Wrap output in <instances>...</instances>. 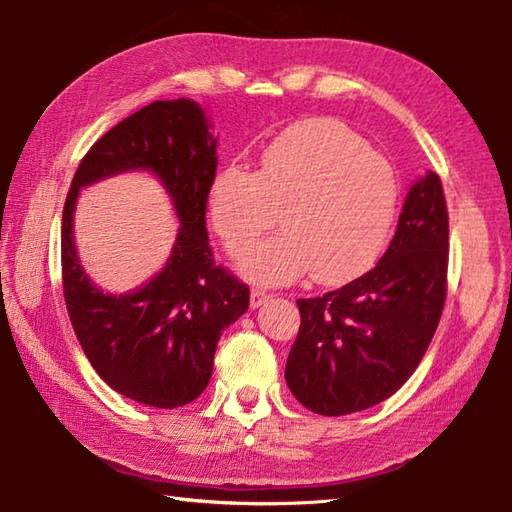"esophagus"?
<instances>
[{
	"label": "esophagus",
	"instance_id": "34e87169",
	"mask_svg": "<svg viewBox=\"0 0 512 512\" xmlns=\"http://www.w3.org/2000/svg\"><path fill=\"white\" fill-rule=\"evenodd\" d=\"M270 299V292H266V290H259V288H255V290H250V308H259V306H264V303Z\"/></svg>",
	"mask_w": 512,
	"mask_h": 512
}]
</instances>
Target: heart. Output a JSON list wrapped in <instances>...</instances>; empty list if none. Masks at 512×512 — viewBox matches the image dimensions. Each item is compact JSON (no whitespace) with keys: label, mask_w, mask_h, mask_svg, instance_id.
I'll return each mask as SVG.
<instances>
[{"label":"heart","mask_w":512,"mask_h":512,"mask_svg":"<svg viewBox=\"0 0 512 512\" xmlns=\"http://www.w3.org/2000/svg\"><path fill=\"white\" fill-rule=\"evenodd\" d=\"M400 182L394 165L332 118L286 129L262 154L259 171L224 167L209 191L215 233L233 255L279 222L284 233L242 257L259 284H288L312 270L319 284L361 273L383 250Z\"/></svg>","instance_id":"heart-1"}]
</instances>
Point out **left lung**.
Returning a JSON list of instances; mask_svg holds the SVG:
<instances>
[{
  "instance_id": "obj_1",
  "label": "left lung",
  "mask_w": 512,
  "mask_h": 512,
  "mask_svg": "<svg viewBox=\"0 0 512 512\" xmlns=\"http://www.w3.org/2000/svg\"><path fill=\"white\" fill-rule=\"evenodd\" d=\"M449 213L438 173L407 193L396 235L365 275L297 299L286 383L303 407L345 416L394 396L416 372L447 299Z\"/></svg>"
}]
</instances>
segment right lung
Here are the masks:
<instances>
[{"label": "right lung", "mask_w": 512, "mask_h": 512, "mask_svg": "<svg viewBox=\"0 0 512 512\" xmlns=\"http://www.w3.org/2000/svg\"><path fill=\"white\" fill-rule=\"evenodd\" d=\"M202 107L154 101L101 136L76 169L61 222L63 297L76 339L107 385L158 409H176L209 385L222 330L248 310L250 290L215 266L206 200L217 138ZM151 170L177 206L181 228L166 268L127 296L96 289L78 264L71 220L78 191L123 170Z\"/></svg>", "instance_id": "add662e5"}]
</instances>
